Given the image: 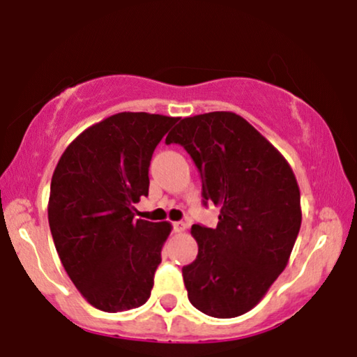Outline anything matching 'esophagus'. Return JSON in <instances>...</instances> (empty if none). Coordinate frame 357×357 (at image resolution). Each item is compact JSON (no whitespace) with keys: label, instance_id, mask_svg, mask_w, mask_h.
I'll return each instance as SVG.
<instances>
[{"label":"esophagus","instance_id":"34e87169","mask_svg":"<svg viewBox=\"0 0 357 357\" xmlns=\"http://www.w3.org/2000/svg\"><path fill=\"white\" fill-rule=\"evenodd\" d=\"M186 227H188V225H186V222H183V220H178V222L173 224V231L174 232H184V231H186Z\"/></svg>","mask_w":357,"mask_h":357}]
</instances>
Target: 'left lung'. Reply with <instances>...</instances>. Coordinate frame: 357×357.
Wrapping results in <instances>:
<instances>
[{
  "mask_svg": "<svg viewBox=\"0 0 357 357\" xmlns=\"http://www.w3.org/2000/svg\"><path fill=\"white\" fill-rule=\"evenodd\" d=\"M184 146L202 197L220 207L215 229L194 224L197 257L183 267L188 298L214 318H236L283 272L301 225L300 188L277 148L234 112L186 116L166 137Z\"/></svg>",
  "mask_w": 357,
  "mask_h": 357,
  "instance_id": "left-lung-1",
  "label": "left lung"
}]
</instances>
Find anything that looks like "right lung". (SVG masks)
Instances as JSON below:
<instances>
[{"label": "right lung", "instance_id": "obj_1", "mask_svg": "<svg viewBox=\"0 0 357 357\" xmlns=\"http://www.w3.org/2000/svg\"><path fill=\"white\" fill-rule=\"evenodd\" d=\"M178 119L121 112L84 130L54 169L47 218L54 245L80 295L107 313L150 298L169 222L135 219L148 196L153 151Z\"/></svg>", "mask_w": 357, "mask_h": 357}]
</instances>
